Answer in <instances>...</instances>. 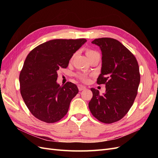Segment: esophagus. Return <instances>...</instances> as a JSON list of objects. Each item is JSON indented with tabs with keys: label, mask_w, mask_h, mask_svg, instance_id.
<instances>
[{
	"label": "esophagus",
	"mask_w": 158,
	"mask_h": 158,
	"mask_svg": "<svg viewBox=\"0 0 158 158\" xmlns=\"http://www.w3.org/2000/svg\"><path fill=\"white\" fill-rule=\"evenodd\" d=\"M78 89L80 91H82V90H84L85 89H86V88H85L84 85H78Z\"/></svg>",
	"instance_id": "1"
}]
</instances>
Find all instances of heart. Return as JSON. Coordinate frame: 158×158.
I'll return each mask as SVG.
<instances>
[{"label":"heart","mask_w":158,"mask_h":158,"mask_svg":"<svg viewBox=\"0 0 158 158\" xmlns=\"http://www.w3.org/2000/svg\"><path fill=\"white\" fill-rule=\"evenodd\" d=\"M95 53H98L97 52H95V51H93L92 49H87L86 50V55L87 56H89V55H92ZM77 77L79 78L81 80L83 81V82H88V76L87 74H85L84 73H78L77 75Z\"/></svg>","instance_id":"b5f03b06"}]
</instances>
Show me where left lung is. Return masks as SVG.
I'll return each mask as SVG.
<instances>
[{
	"instance_id": "1",
	"label": "left lung",
	"mask_w": 158,
	"mask_h": 158,
	"mask_svg": "<svg viewBox=\"0 0 158 158\" xmlns=\"http://www.w3.org/2000/svg\"><path fill=\"white\" fill-rule=\"evenodd\" d=\"M92 43L102 51L97 83L106 84V90L100 95L98 89L91 88L93 97L89 109L99 121L113 123L121 119L132 106L140 81L139 66L135 56L118 41L102 37Z\"/></svg>"
}]
</instances>
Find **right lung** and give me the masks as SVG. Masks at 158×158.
<instances>
[{"label":"right lung","mask_w":158,"mask_h":158,"mask_svg":"<svg viewBox=\"0 0 158 158\" xmlns=\"http://www.w3.org/2000/svg\"><path fill=\"white\" fill-rule=\"evenodd\" d=\"M86 41L52 40L27 55L19 77L20 93L28 109L39 120L55 123L67 113L78 89L70 82L60 86L56 82L57 70L67 67L74 52Z\"/></svg>","instance_id":"right-lung-1"}]
</instances>
